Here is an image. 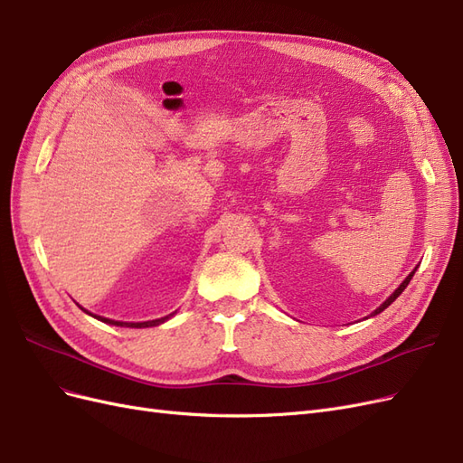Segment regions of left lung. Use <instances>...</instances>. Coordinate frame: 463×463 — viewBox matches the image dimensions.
<instances>
[{
	"label": "left lung",
	"mask_w": 463,
	"mask_h": 463,
	"mask_svg": "<svg viewBox=\"0 0 463 463\" xmlns=\"http://www.w3.org/2000/svg\"><path fill=\"white\" fill-rule=\"evenodd\" d=\"M415 270H417V269H415ZM415 270H413V272H410V276H408V278H405V279H403V282H402V284H400V288H398V289H396V291H394V293H392V296H390V298H388V299H386V301H384V303H383V305H381V307H378V309H376V311H374V313H371V317H374V315H378V313H383V311H384V309H386V307H388V305H392V303H394V301H396V299H398V296H400V293H402V291H403V289H405V288H408V284H410V279H411V278H413V274H415Z\"/></svg>",
	"instance_id": "obj_1"
}]
</instances>
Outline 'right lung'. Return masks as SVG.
<instances>
[{"instance_id": "right-lung-1", "label": "right lung", "mask_w": 463, "mask_h": 463, "mask_svg": "<svg viewBox=\"0 0 463 463\" xmlns=\"http://www.w3.org/2000/svg\"><path fill=\"white\" fill-rule=\"evenodd\" d=\"M80 307V305H79ZM82 309V307H80ZM85 311V309H82ZM87 315H90V317H94V318H98V320H102V322H108V325H114V326H128V328H148V326H158V325H162V322H165L167 318L170 317H174V313L172 315H167V317H162V318H156V320H146V322H121V320H111V318H104V317H98V315H92V313H89V311H85Z\"/></svg>"}]
</instances>
